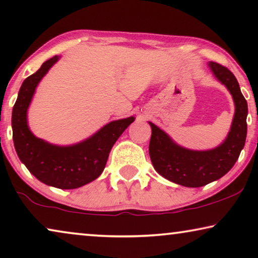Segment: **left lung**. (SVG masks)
I'll return each instance as SVG.
<instances>
[{
	"instance_id": "8db88e82",
	"label": "left lung",
	"mask_w": 258,
	"mask_h": 258,
	"mask_svg": "<svg viewBox=\"0 0 258 258\" xmlns=\"http://www.w3.org/2000/svg\"><path fill=\"white\" fill-rule=\"evenodd\" d=\"M214 75L228 88L235 102V116L227 140L216 149L192 151L178 147L163 130L151 126L149 155L158 174L179 185L197 188L224 176L237 161L245 143L248 104L230 70L210 62Z\"/></svg>"
}]
</instances>
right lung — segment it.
I'll return each instance as SVG.
<instances>
[{"label": "right lung", "mask_w": 258, "mask_h": 258, "mask_svg": "<svg viewBox=\"0 0 258 258\" xmlns=\"http://www.w3.org/2000/svg\"><path fill=\"white\" fill-rule=\"evenodd\" d=\"M58 56L45 61L27 77L13 108V139L20 160L31 174L45 184L59 189L80 188L102 174L112 146L134 122V117L110 122L90 139L72 147H57L35 137L27 124V109L35 88Z\"/></svg>", "instance_id": "1"}]
</instances>
